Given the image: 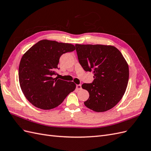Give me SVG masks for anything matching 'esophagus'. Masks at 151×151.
Returning a JSON list of instances; mask_svg holds the SVG:
<instances>
[{"label":"esophagus","mask_w":151,"mask_h":151,"mask_svg":"<svg viewBox=\"0 0 151 151\" xmlns=\"http://www.w3.org/2000/svg\"><path fill=\"white\" fill-rule=\"evenodd\" d=\"M76 88L77 90H81L82 89V87H81V84H77L76 86Z\"/></svg>","instance_id":"esophagus-1"}]
</instances>
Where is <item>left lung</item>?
Returning <instances> with one entry per match:
<instances>
[{
	"label": "left lung",
	"instance_id": "8db88e82",
	"mask_svg": "<svg viewBox=\"0 0 151 151\" xmlns=\"http://www.w3.org/2000/svg\"><path fill=\"white\" fill-rule=\"evenodd\" d=\"M79 62L85 71H93L94 81L83 84L89 92L85 106L104 112L118 104L124 95L129 78V65L116 47L104 45L76 44Z\"/></svg>",
	"mask_w": 151,
	"mask_h": 151
}]
</instances>
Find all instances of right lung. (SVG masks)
<instances>
[{
    "label": "right lung",
    "instance_id": "1",
    "mask_svg": "<svg viewBox=\"0 0 151 151\" xmlns=\"http://www.w3.org/2000/svg\"><path fill=\"white\" fill-rule=\"evenodd\" d=\"M76 48L70 43L43 40L22 55L19 67V81L24 96L35 106L51 109L59 106L76 85L53 78L59 59Z\"/></svg>",
    "mask_w": 151,
    "mask_h": 151
}]
</instances>
